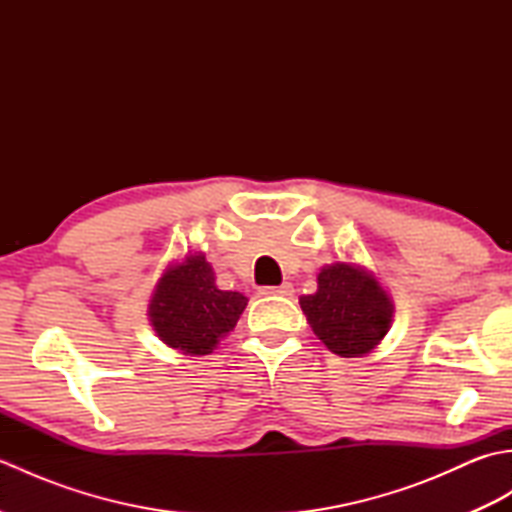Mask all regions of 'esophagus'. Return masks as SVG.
<instances>
[{
	"mask_svg": "<svg viewBox=\"0 0 512 512\" xmlns=\"http://www.w3.org/2000/svg\"><path fill=\"white\" fill-rule=\"evenodd\" d=\"M292 292H295V288H292V284H288V281H284V284H281V286L262 288V290H259V295H264V297H275V295H279V297H290Z\"/></svg>",
	"mask_w": 512,
	"mask_h": 512,
	"instance_id": "obj_1",
	"label": "esophagus"
}]
</instances>
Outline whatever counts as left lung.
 Masks as SVG:
<instances>
[{
    "mask_svg": "<svg viewBox=\"0 0 512 512\" xmlns=\"http://www.w3.org/2000/svg\"><path fill=\"white\" fill-rule=\"evenodd\" d=\"M312 332L343 358L367 356L394 321V301L372 270L350 262L323 266L317 292L299 297Z\"/></svg>",
    "mask_w": 512,
    "mask_h": 512,
    "instance_id": "1",
    "label": "left lung"
}]
</instances>
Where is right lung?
<instances>
[{"label":"right lung","instance_id":"1","mask_svg":"<svg viewBox=\"0 0 512 512\" xmlns=\"http://www.w3.org/2000/svg\"><path fill=\"white\" fill-rule=\"evenodd\" d=\"M248 299L220 290L204 253H189L165 268L149 299V323L158 339L184 356L211 354L233 332Z\"/></svg>","mask_w":512,"mask_h":512}]
</instances>
